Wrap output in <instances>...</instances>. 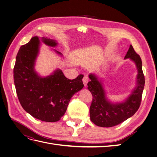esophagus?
<instances>
[{
  "label": "esophagus",
  "mask_w": 157,
  "mask_h": 157,
  "mask_svg": "<svg viewBox=\"0 0 157 157\" xmlns=\"http://www.w3.org/2000/svg\"><path fill=\"white\" fill-rule=\"evenodd\" d=\"M88 76H86V75H85L83 78V84H84V86H86L87 85V83H88Z\"/></svg>",
  "instance_id": "1"
}]
</instances>
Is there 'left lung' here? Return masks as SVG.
<instances>
[{"label":"left lung","mask_w":157,"mask_h":157,"mask_svg":"<svg viewBox=\"0 0 157 157\" xmlns=\"http://www.w3.org/2000/svg\"><path fill=\"white\" fill-rule=\"evenodd\" d=\"M126 59H129L135 64L137 75L136 86L124 101H111L107 97L103 80L94 74H90L88 76L90 81L87 84V88L93 96L90 107V117L91 121L98 126L109 128L118 125L132 117L140 106L145 79L141 58L132 45H129L124 57Z\"/></svg>","instance_id":"1"}]
</instances>
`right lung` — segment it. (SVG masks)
Masks as SVG:
<instances>
[{
    "mask_svg": "<svg viewBox=\"0 0 157 157\" xmlns=\"http://www.w3.org/2000/svg\"><path fill=\"white\" fill-rule=\"evenodd\" d=\"M41 42L51 47H56L58 44L56 40L33 37L20 47L13 78L18 100L25 111L37 119L53 122L61 119L71 98L83 88V75L71 80L64 76L62 70L56 69L49 76H41L35 69ZM52 50L63 57L61 52Z\"/></svg>",
    "mask_w": 157,
    "mask_h": 157,
    "instance_id": "1",
    "label": "right lung"
}]
</instances>
